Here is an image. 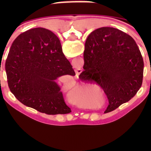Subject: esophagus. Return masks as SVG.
<instances>
[{"label":"esophagus","instance_id":"esophagus-1","mask_svg":"<svg viewBox=\"0 0 151 151\" xmlns=\"http://www.w3.org/2000/svg\"><path fill=\"white\" fill-rule=\"evenodd\" d=\"M76 76H78L80 73H82V69H78L76 70Z\"/></svg>","mask_w":151,"mask_h":151}]
</instances>
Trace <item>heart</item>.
Segmentation results:
<instances>
[{
	"label": "heart",
	"mask_w": 151,
	"mask_h": 151,
	"mask_svg": "<svg viewBox=\"0 0 151 151\" xmlns=\"http://www.w3.org/2000/svg\"><path fill=\"white\" fill-rule=\"evenodd\" d=\"M92 90V88L89 86H81V87L76 88L72 91L70 93V98L72 102L75 104H80V101L84 100V98L88 96V94L91 93Z\"/></svg>",
	"instance_id": "b5f03b06"
}]
</instances>
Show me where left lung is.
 I'll return each instance as SVG.
<instances>
[{
    "mask_svg": "<svg viewBox=\"0 0 151 151\" xmlns=\"http://www.w3.org/2000/svg\"><path fill=\"white\" fill-rule=\"evenodd\" d=\"M82 81L96 82L109 100L105 113L133 98L142 86L144 60L131 36L113 27H101L89 34L84 51Z\"/></svg>",
    "mask_w": 151,
    "mask_h": 151,
    "instance_id": "left-lung-1",
    "label": "left lung"
}]
</instances>
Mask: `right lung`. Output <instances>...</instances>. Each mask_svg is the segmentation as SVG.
<instances>
[{"label":"right lung","instance_id":"right-lung-1","mask_svg":"<svg viewBox=\"0 0 151 151\" xmlns=\"http://www.w3.org/2000/svg\"><path fill=\"white\" fill-rule=\"evenodd\" d=\"M5 71L10 91L24 105L48 115L71 112L55 80L76 73L50 30L38 27L20 34L10 48Z\"/></svg>","mask_w":151,"mask_h":151}]
</instances>
